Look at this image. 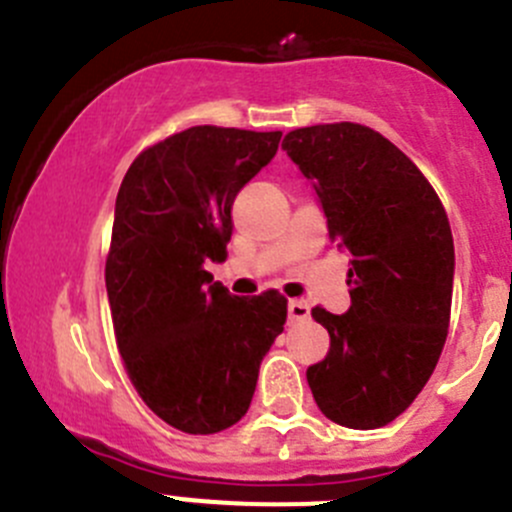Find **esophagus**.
I'll use <instances>...</instances> for the list:
<instances>
[{
  "instance_id": "esophagus-1",
  "label": "esophagus",
  "mask_w": 512,
  "mask_h": 512,
  "mask_svg": "<svg viewBox=\"0 0 512 512\" xmlns=\"http://www.w3.org/2000/svg\"><path fill=\"white\" fill-rule=\"evenodd\" d=\"M311 316V306L306 301H288V321L301 323Z\"/></svg>"
}]
</instances>
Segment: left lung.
Here are the masks:
<instances>
[{
    "label": "left lung",
    "mask_w": 512,
    "mask_h": 512,
    "mask_svg": "<svg viewBox=\"0 0 512 512\" xmlns=\"http://www.w3.org/2000/svg\"><path fill=\"white\" fill-rule=\"evenodd\" d=\"M281 146L311 181L331 241L351 254V308L311 311L331 348L306 371L308 386L338 426H388L423 391L448 336V216L421 169L368 126H303Z\"/></svg>",
    "instance_id": "8db88e82"
}]
</instances>
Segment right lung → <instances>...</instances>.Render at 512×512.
Returning <instances> with one entry per match:
<instances>
[{"mask_svg": "<svg viewBox=\"0 0 512 512\" xmlns=\"http://www.w3.org/2000/svg\"><path fill=\"white\" fill-rule=\"evenodd\" d=\"M281 131L191 126L134 159L116 194L106 293L141 401L191 435L246 416L258 368L286 323L278 291L231 296L221 263L236 194L276 156Z\"/></svg>", "mask_w": 512, "mask_h": 512, "instance_id": "obj_1", "label": "right lung"}]
</instances>
